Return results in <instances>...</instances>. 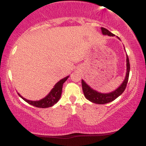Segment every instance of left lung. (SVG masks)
<instances>
[{"label": "left lung", "instance_id": "left-lung-1", "mask_svg": "<svg viewBox=\"0 0 146 146\" xmlns=\"http://www.w3.org/2000/svg\"><path fill=\"white\" fill-rule=\"evenodd\" d=\"M102 31L104 35H108L110 36H114L115 35L112 33L110 31H108L106 28L102 27ZM127 73L126 76L123 81V82L121 84V85L115 90V91L112 92L110 93H101L96 90L92 89L90 86H88L86 83L84 82V80H82V86L83 93L84 94L85 98L87 100L93 103L98 104H104L109 103L110 102H113L115 99L118 98L119 95H121L123 93L125 88H126L127 83L129 78V73H130V62H129V58L127 56Z\"/></svg>", "mask_w": 146, "mask_h": 146}]
</instances>
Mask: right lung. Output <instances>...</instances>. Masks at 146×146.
I'll use <instances>...</instances> for the list:
<instances>
[{
    "mask_svg": "<svg viewBox=\"0 0 146 146\" xmlns=\"http://www.w3.org/2000/svg\"><path fill=\"white\" fill-rule=\"evenodd\" d=\"M68 77L69 76L66 77V78H63L62 80L58 82L53 87V89L51 90V92L48 93V95H46L44 98L42 99L41 100H39V101H30V100H26V99L23 98L19 93H18V94L19 95V96L23 100H24L25 102H27L29 104L33 106L42 108H48V107H51L52 106L54 105L55 104H56L58 102V100H60L62 95L63 84L66 82V80H67Z\"/></svg>",
    "mask_w": 146,
    "mask_h": 146,
    "instance_id": "1",
    "label": "right lung"
}]
</instances>
